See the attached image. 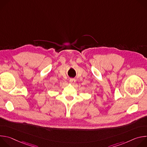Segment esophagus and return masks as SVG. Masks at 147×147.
<instances>
[{"mask_svg":"<svg viewBox=\"0 0 147 147\" xmlns=\"http://www.w3.org/2000/svg\"><path fill=\"white\" fill-rule=\"evenodd\" d=\"M69 82L71 83V84H74L75 83V82H76V80L75 79H74V78H70V80H69Z\"/></svg>","mask_w":147,"mask_h":147,"instance_id":"obj_1","label":"esophagus"}]
</instances>
